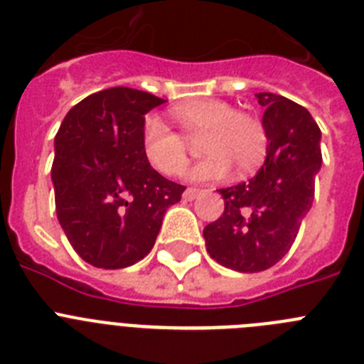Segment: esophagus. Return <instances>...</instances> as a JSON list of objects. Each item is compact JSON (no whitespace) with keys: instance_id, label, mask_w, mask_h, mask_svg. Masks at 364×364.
<instances>
[{"instance_id":"obj_1","label":"esophagus","mask_w":364,"mask_h":364,"mask_svg":"<svg viewBox=\"0 0 364 364\" xmlns=\"http://www.w3.org/2000/svg\"><path fill=\"white\" fill-rule=\"evenodd\" d=\"M200 195V189H195V188H188L184 191V198L186 200H195V198Z\"/></svg>"}]
</instances>
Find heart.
I'll return each instance as SVG.
<instances>
[{
	"instance_id": "1",
	"label": "heart",
	"mask_w": 364,
	"mask_h": 364,
	"mask_svg": "<svg viewBox=\"0 0 364 364\" xmlns=\"http://www.w3.org/2000/svg\"><path fill=\"white\" fill-rule=\"evenodd\" d=\"M180 129L189 140L200 139V153L208 154L191 167L188 178L210 182L226 176L231 166L237 173L253 171L264 160L268 136L255 117L235 111L222 100H195L171 109ZM142 151L153 169L167 176L184 171L189 162L188 144L159 118H147L142 129Z\"/></svg>"
}]
</instances>
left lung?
<instances>
[{"label":"left lung","mask_w":364,"mask_h":364,"mask_svg":"<svg viewBox=\"0 0 364 364\" xmlns=\"http://www.w3.org/2000/svg\"><path fill=\"white\" fill-rule=\"evenodd\" d=\"M255 96L264 107V166L253 178L218 189L224 213L204 228L211 259L242 273L264 272L290 252L323 164L321 129L310 112L273 92Z\"/></svg>","instance_id":"1"}]
</instances>
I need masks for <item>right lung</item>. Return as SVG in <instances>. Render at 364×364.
<instances>
[{
	"mask_svg": "<svg viewBox=\"0 0 364 364\" xmlns=\"http://www.w3.org/2000/svg\"><path fill=\"white\" fill-rule=\"evenodd\" d=\"M166 100L129 87L83 98L54 138L50 169L60 226L74 252L104 269L133 266L153 250L164 213L184 186L144 156V114Z\"/></svg>",
	"mask_w": 364,
	"mask_h": 364,
	"instance_id": "add662e5",
	"label": "right lung"
}]
</instances>
